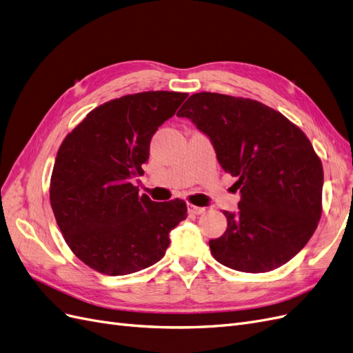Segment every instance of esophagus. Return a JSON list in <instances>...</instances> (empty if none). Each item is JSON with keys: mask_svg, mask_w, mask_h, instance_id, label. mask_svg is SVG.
Listing matches in <instances>:
<instances>
[{"mask_svg": "<svg viewBox=\"0 0 353 353\" xmlns=\"http://www.w3.org/2000/svg\"><path fill=\"white\" fill-rule=\"evenodd\" d=\"M188 210L193 213V215H201V213L206 212V208H200V206H194V205H188Z\"/></svg>", "mask_w": 353, "mask_h": 353, "instance_id": "esophagus-1", "label": "esophagus"}]
</instances>
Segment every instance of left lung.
<instances>
[{
    "mask_svg": "<svg viewBox=\"0 0 353 353\" xmlns=\"http://www.w3.org/2000/svg\"><path fill=\"white\" fill-rule=\"evenodd\" d=\"M176 116L205 132L222 169L237 176L239 212L223 210L228 227L209 241L213 258L252 274L294 258L323 212V163L305 132L263 103L218 92L193 94Z\"/></svg>",
    "mask_w": 353,
    "mask_h": 353,
    "instance_id": "8db88e82",
    "label": "left lung"
}]
</instances>
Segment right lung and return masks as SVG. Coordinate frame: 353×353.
Returning a JSON list of instances; mask_svg holds the SVG:
<instances>
[{
  "instance_id": "obj_1",
  "label": "right lung",
  "mask_w": 353,
  "mask_h": 353,
  "mask_svg": "<svg viewBox=\"0 0 353 353\" xmlns=\"http://www.w3.org/2000/svg\"><path fill=\"white\" fill-rule=\"evenodd\" d=\"M187 92L128 94L91 110L63 140L52 168L50 201L78 259L105 275H126L165 256L169 232L187 218L184 200L156 203L138 193L157 128Z\"/></svg>"
}]
</instances>
